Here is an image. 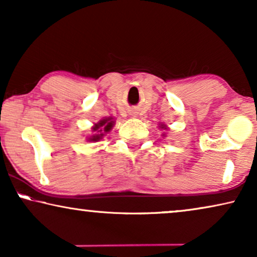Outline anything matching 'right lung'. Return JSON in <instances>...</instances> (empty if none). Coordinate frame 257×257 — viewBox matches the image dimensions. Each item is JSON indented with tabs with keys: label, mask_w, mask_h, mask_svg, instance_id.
I'll use <instances>...</instances> for the list:
<instances>
[{
	"label": "right lung",
	"mask_w": 257,
	"mask_h": 257,
	"mask_svg": "<svg viewBox=\"0 0 257 257\" xmlns=\"http://www.w3.org/2000/svg\"><path fill=\"white\" fill-rule=\"evenodd\" d=\"M111 119L112 118L103 119V120H100L96 126H94L93 131L96 132V133H94V135L90 138L91 142H97V140H99L101 137L104 136L103 135V131L104 132L110 131V130L112 128V125H113V121H112Z\"/></svg>",
	"instance_id": "1"
}]
</instances>
